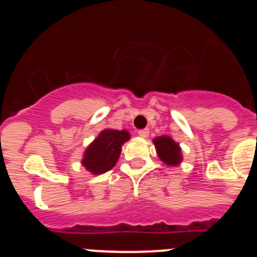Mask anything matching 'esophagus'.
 I'll return each instance as SVG.
<instances>
[{
	"label": "esophagus",
	"mask_w": 257,
	"mask_h": 257,
	"mask_svg": "<svg viewBox=\"0 0 257 257\" xmlns=\"http://www.w3.org/2000/svg\"><path fill=\"white\" fill-rule=\"evenodd\" d=\"M139 136L140 138H148L149 136V130L148 128H143V130H139Z\"/></svg>",
	"instance_id": "obj_1"
}]
</instances>
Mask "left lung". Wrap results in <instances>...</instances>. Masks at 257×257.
Listing matches in <instances>:
<instances>
[{
    "label": "left lung",
    "instance_id": "8db88e82",
    "mask_svg": "<svg viewBox=\"0 0 257 257\" xmlns=\"http://www.w3.org/2000/svg\"><path fill=\"white\" fill-rule=\"evenodd\" d=\"M157 154L163 163L169 166H178L183 161L181 149L178 143H175L170 136H158L153 140Z\"/></svg>",
    "mask_w": 257,
    "mask_h": 257
}]
</instances>
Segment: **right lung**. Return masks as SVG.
<instances>
[{
  "label": "right lung",
  "instance_id": "add662e5",
  "mask_svg": "<svg viewBox=\"0 0 257 257\" xmlns=\"http://www.w3.org/2000/svg\"><path fill=\"white\" fill-rule=\"evenodd\" d=\"M127 140H130L128 131H118L112 128L103 130L86 148L82 165L92 175H100L112 170L119 158L122 145Z\"/></svg>",
  "mask_w": 257,
  "mask_h": 257
}]
</instances>
